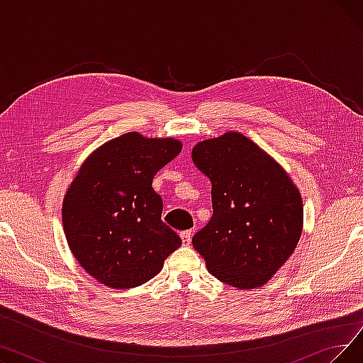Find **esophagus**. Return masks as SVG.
<instances>
[{"instance_id": "34e87169", "label": "esophagus", "mask_w": 363, "mask_h": 363, "mask_svg": "<svg viewBox=\"0 0 363 363\" xmlns=\"http://www.w3.org/2000/svg\"><path fill=\"white\" fill-rule=\"evenodd\" d=\"M191 238H193V231L191 230H186V231L181 233V240H182L184 245L191 244Z\"/></svg>"}]
</instances>
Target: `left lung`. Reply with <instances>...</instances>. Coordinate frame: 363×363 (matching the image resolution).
<instances>
[{"label":"left lung","mask_w":363,"mask_h":363,"mask_svg":"<svg viewBox=\"0 0 363 363\" xmlns=\"http://www.w3.org/2000/svg\"><path fill=\"white\" fill-rule=\"evenodd\" d=\"M193 162L212 182L213 215L193 237L213 277L235 289L268 282L301 235L303 203L284 169L238 132L199 143Z\"/></svg>","instance_id":"8db88e82"}]
</instances>
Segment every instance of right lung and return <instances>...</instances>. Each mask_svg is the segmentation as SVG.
<instances>
[{"instance_id": "1", "label": "right lung", "mask_w": 363, "mask_h": 363, "mask_svg": "<svg viewBox=\"0 0 363 363\" xmlns=\"http://www.w3.org/2000/svg\"><path fill=\"white\" fill-rule=\"evenodd\" d=\"M181 150L174 138L125 133L94 151L67 189V244L82 268L107 287H138L182 244L162 220L163 201L151 186Z\"/></svg>"}]
</instances>
